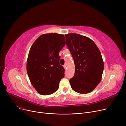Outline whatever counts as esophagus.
Listing matches in <instances>:
<instances>
[{
  "label": "esophagus",
  "mask_w": 126,
  "mask_h": 126,
  "mask_svg": "<svg viewBox=\"0 0 126 126\" xmlns=\"http://www.w3.org/2000/svg\"><path fill=\"white\" fill-rule=\"evenodd\" d=\"M63 67H64V68H65V69H66L67 68H66V65H64L63 66Z\"/></svg>",
  "instance_id": "1"
}]
</instances>
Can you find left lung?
Masks as SVG:
<instances>
[{"label":"left lung","mask_w":126,"mask_h":126,"mask_svg":"<svg viewBox=\"0 0 126 126\" xmlns=\"http://www.w3.org/2000/svg\"><path fill=\"white\" fill-rule=\"evenodd\" d=\"M65 38L75 65V75L69 80L71 88L79 94L89 93L101 81L104 65L101 52L87 37L70 33Z\"/></svg>","instance_id":"obj_1"}]
</instances>
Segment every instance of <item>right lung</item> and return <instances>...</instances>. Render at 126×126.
Wrapping results in <instances>:
<instances>
[{
	"mask_svg": "<svg viewBox=\"0 0 126 126\" xmlns=\"http://www.w3.org/2000/svg\"><path fill=\"white\" fill-rule=\"evenodd\" d=\"M65 44L63 35L49 33L41 35L31 46L26 70L32 85L40 94H51L58 89L65 71L60 64L59 54Z\"/></svg>",
	"mask_w": 126,
	"mask_h": 126,
	"instance_id": "obj_1",
	"label": "right lung"
}]
</instances>
